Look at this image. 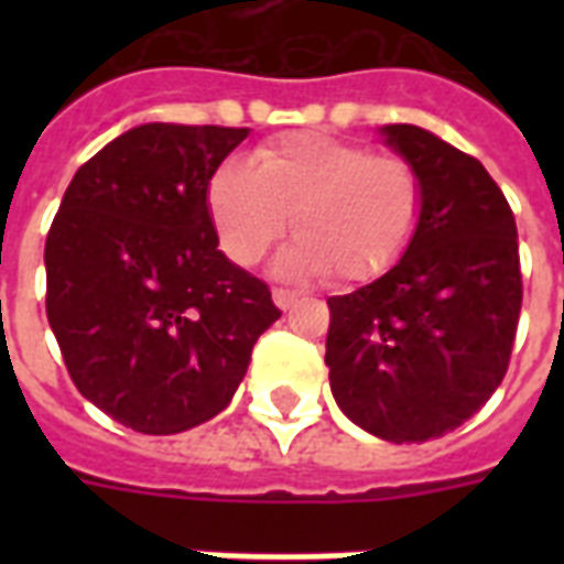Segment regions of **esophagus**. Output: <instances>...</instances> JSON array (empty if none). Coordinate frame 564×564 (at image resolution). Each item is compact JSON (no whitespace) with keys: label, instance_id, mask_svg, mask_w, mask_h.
<instances>
[{"label":"esophagus","instance_id":"34e87169","mask_svg":"<svg viewBox=\"0 0 564 564\" xmlns=\"http://www.w3.org/2000/svg\"><path fill=\"white\" fill-rule=\"evenodd\" d=\"M299 295H301V292L286 290V286H278V290L272 292L274 304H278V307H281V310H290L292 304H295V301H299Z\"/></svg>","mask_w":564,"mask_h":564}]
</instances>
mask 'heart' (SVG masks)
<instances>
[{
    "instance_id": "1",
    "label": "heart",
    "mask_w": 564,
    "mask_h": 564,
    "mask_svg": "<svg viewBox=\"0 0 564 564\" xmlns=\"http://www.w3.org/2000/svg\"><path fill=\"white\" fill-rule=\"evenodd\" d=\"M207 210L237 263H257L292 210L299 242L283 257V272L369 283L406 254L424 213V184L412 163L371 145L290 131L257 145L254 163H221L207 184Z\"/></svg>"
}]
</instances>
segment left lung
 Listing matches in <instances>:
<instances>
[{
	"label": "left lung",
	"mask_w": 564,
	"mask_h": 564,
	"mask_svg": "<svg viewBox=\"0 0 564 564\" xmlns=\"http://www.w3.org/2000/svg\"><path fill=\"white\" fill-rule=\"evenodd\" d=\"M383 134L421 175L424 213L383 278L327 299L325 362L354 424L410 445L456 430L498 389L524 283L516 216L482 163L419 126Z\"/></svg>",
	"instance_id": "left-lung-1"
}]
</instances>
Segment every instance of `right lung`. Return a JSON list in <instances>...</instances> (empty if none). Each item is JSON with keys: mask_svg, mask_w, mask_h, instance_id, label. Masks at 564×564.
<instances>
[{"mask_svg": "<svg viewBox=\"0 0 564 564\" xmlns=\"http://www.w3.org/2000/svg\"><path fill=\"white\" fill-rule=\"evenodd\" d=\"M248 128H131L75 172L46 237V316L78 392L170 436L219 415L281 318L221 254L207 184Z\"/></svg>", "mask_w": 564, "mask_h": 564, "instance_id": "right-lung-1", "label": "right lung"}]
</instances>
